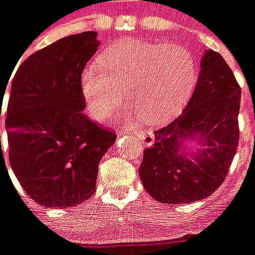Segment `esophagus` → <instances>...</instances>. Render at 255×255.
Segmentation results:
<instances>
[{"instance_id":"1","label":"esophagus","mask_w":255,"mask_h":255,"mask_svg":"<svg viewBox=\"0 0 255 255\" xmlns=\"http://www.w3.org/2000/svg\"><path fill=\"white\" fill-rule=\"evenodd\" d=\"M135 137H136L139 143H142L143 146L150 147L154 144V140H155V137H154V133L150 132V131H142V132H135L133 133Z\"/></svg>"}]
</instances>
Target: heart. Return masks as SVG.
<instances>
[{"label":"heart","mask_w":255,"mask_h":255,"mask_svg":"<svg viewBox=\"0 0 255 255\" xmlns=\"http://www.w3.org/2000/svg\"><path fill=\"white\" fill-rule=\"evenodd\" d=\"M197 63L188 47L146 40H123L108 47L99 62L81 71L80 88L90 115L108 118L122 104L124 90L131 115L162 126L185 108L197 84Z\"/></svg>","instance_id":"1"}]
</instances>
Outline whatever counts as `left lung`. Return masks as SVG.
<instances>
[{"label": "left lung", "mask_w": 255, "mask_h": 255, "mask_svg": "<svg viewBox=\"0 0 255 255\" xmlns=\"http://www.w3.org/2000/svg\"><path fill=\"white\" fill-rule=\"evenodd\" d=\"M241 88L223 56L207 50L192 99L174 122L154 132L139 175L159 203L181 204L208 197L223 184L239 142ZM186 141L198 144L189 152Z\"/></svg>", "instance_id": "1"}]
</instances>
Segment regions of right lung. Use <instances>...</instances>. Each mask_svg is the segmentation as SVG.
Wrapping results in <instances>:
<instances>
[{
	"label": "right lung",
	"instance_id": "add662e5",
	"mask_svg": "<svg viewBox=\"0 0 255 255\" xmlns=\"http://www.w3.org/2000/svg\"><path fill=\"white\" fill-rule=\"evenodd\" d=\"M99 44L94 31L62 37L28 56L12 80L9 162L29 197L48 208L93 196L100 161L116 140L82 112L80 75ZM6 86H0L1 104Z\"/></svg>",
	"mask_w": 255,
	"mask_h": 255
}]
</instances>
